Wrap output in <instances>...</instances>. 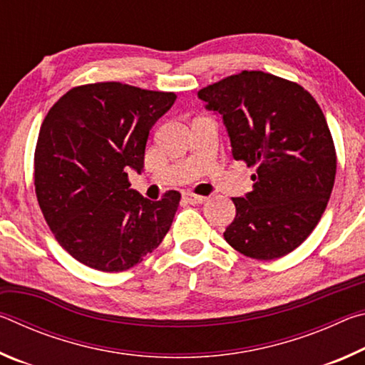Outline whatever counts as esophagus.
I'll use <instances>...</instances> for the list:
<instances>
[{
	"mask_svg": "<svg viewBox=\"0 0 365 365\" xmlns=\"http://www.w3.org/2000/svg\"><path fill=\"white\" fill-rule=\"evenodd\" d=\"M183 197L190 202V205H201V202H205L207 200L206 196H197V195H191V193H185Z\"/></svg>",
	"mask_w": 365,
	"mask_h": 365,
	"instance_id": "34e87169",
	"label": "esophagus"
}]
</instances>
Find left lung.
Masks as SVG:
<instances>
[{"instance_id":"1","label":"left lung","mask_w":365,"mask_h":365,"mask_svg":"<svg viewBox=\"0 0 365 365\" xmlns=\"http://www.w3.org/2000/svg\"><path fill=\"white\" fill-rule=\"evenodd\" d=\"M222 117L233 159L255 168L252 191L232 197L237 215L224 232L242 255H288L319 224L336 174L325 115L309 91L261 71H243L197 91Z\"/></svg>"}]
</instances>
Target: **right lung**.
Returning a JSON list of instances; mask_svg holds the SVG:
<instances>
[{
	"label": "right lung",
	"mask_w": 365,
	"mask_h": 365,
	"mask_svg": "<svg viewBox=\"0 0 365 365\" xmlns=\"http://www.w3.org/2000/svg\"><path fill=\"white\" fill-rule=\"evenodd\" d=\"M175 93L119 82L77 86L59 98L40 128L35 191L58 243L78 262L122 272L158 248L180 193L151 201L130 188L145 168L148 135Z\"/></svg>",
	"instance_id": "add662e5"
}]
</instances>
